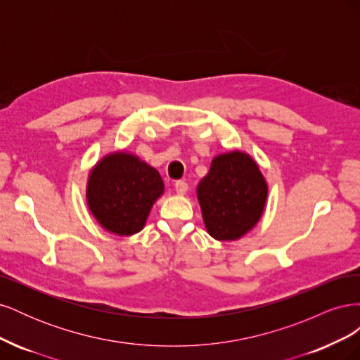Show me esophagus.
<instances>
[{
	"label": "esophagus",
	"mask_w": 360,
	"mask_h": 360,
	"mask_svg": "<svg viewBox=\"0 0 360 360\" xmlns=\"http://www.w3.org/2000/svg\"><path fill=\"white\" fill-rule=\"evenodd\" d=\"M174 189H176V192L179 195H184L188 192V183L184 180H177L176 183H174Z\"/></svg>",
	"instance_id": "esophagus-1"
}]
</instances>
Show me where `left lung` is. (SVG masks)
Wrapping results in <instances>:
<instances>
[{"mask_svg": "<svg viewBox=\"0 0 360 360\" xmlns=\"http://www.w3.org/2000/svg\"><path fill=\"white\" fill-rule=\"evenodd\" d=\"M197 197L209 234L216 240H237L263 214L267 184L252 158L230 151L213 159Z\"/></svg>", "mask_w": 360, "mask_h": 360, "instance_id": "1", "label": "left lung"}]
</instances>
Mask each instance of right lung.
I'll use <instances>...</instances> for the list:
<instances>
[{
  "instance_id": "add662e5",
  "label": "right lung",
  "mask_w": 360,
  "mask_h": 360,
  "mask_svg": "<svg viewBox=\"0 0 360 360\" xmlns=\"http://www.w3.org/2000/svg\"><path fill=\"white\" fill-rule=\"evenodd\" d=\"M163 193L159 172L126 151L105 156L91 169L86 202L106 231L132 236L144 228L155 201Z\"/></svg>"
}]
</instances>
